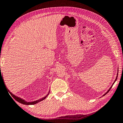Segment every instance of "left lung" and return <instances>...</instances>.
I'll list each match as a JSON object with an SVG mask.
<instances>
[{
    "label": "left lung",
    "instance_id": "obj_1",
    "mask_svg": "<svg viewBox=\"0 0 123 123\" xmlns=\"http://www.w3.org/2000/svg\"><path fill=\"white\" fill-rule=\"evenodd\" d=\"M118 74H117V78H116V79H115V81H114V83L113 84H114V83L115 82V81H116V80H117V78H118ZM111 87H112V86H111V87H110V89H109L108 90V92H106V93H105V94L104 95H105V94H107V93H108V92H109L110 91V89H111ZM104 95H103V96H104Z\"/></svg>",
    "mask_w": 123,
    "mask_h": 123
}]
</instances>
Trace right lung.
Listing matches in <instances>:
<instances>
[{"mask_svg": "<svg viewBox=\"0 0 123 123\" xmlns=\"http://www.w3.org/2000/svg\"><path fill=\"white\" fill-rule=\"evenodd\" d=\"M0 72H1V70H0ZM0 78H2V76H1V73H0ZM2 79H3V78H2ZM6 89H7V88H6ZM7 90H8V92H9V94H10V95H11L12 96V97H13V98H14V99H15V100L16 101H18V102L22 103V104H25V105H33V104H37V103H38V102H39V101H42V100H43L44 99H45L46 98H47V96L48 95V94H49V92L48 94V95H47V96H45V97L43 98L40 99H39V100H36V101H31V102H27V101H25L24 100H23V99L20 98H19V97H17V96L13 95V94H12L11 92H9V90L8 89H7Z\"/></svg>", "mask_w": 123, "mask_h": 123, "instance_id": "right-lung-1", "label": "right lung"}]
</instances>
